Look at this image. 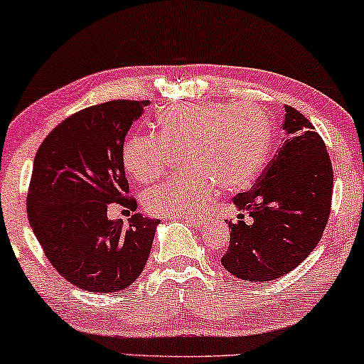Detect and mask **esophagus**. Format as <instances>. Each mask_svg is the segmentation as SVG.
<instances>
[{
	"mask_svg": "<svg viewBox=\"0 0 364 364\" xmlns=\"http://www.w3.org/2000/svg\"><path fill=\"white\" fill-rule=\"evenodd\" d=\"M185 220L186 223H190V225H193V227H201V225H203V222H205V218L203 216H186V218H183Z\"/></svg>",
	"mask_w": 364,
	"mask_h": 364,
	"instance_id": "1",
	"label": "esophagus"
}]
</instances>
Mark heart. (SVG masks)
<instances>
[{"label":"heart","instance_id":"heart-1","mask_svg":"<svg viewBox=\"0 0 364 364\" xmlns=\"http://www.w3.org/2000/svg\"><path fill=\"white\" fill-rule=\"evenodd\" d=\"M158 136L139 132L126 141L122 163L142 185L163 176L173 154L185 151L188 171L156 186L144 205L159 216H195L225 191L247 186L264 166L270 126L254 105L198 102L176 105L158 119Z\"/></svg>","mask_w":364,"mask_h":364}]
</instances>
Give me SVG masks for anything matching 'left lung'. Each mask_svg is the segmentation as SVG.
Here are the masks:
<instances>
[{
	"instance_id": "left-lung-1",
	"label": "left lung",
	"mask_w": 364,
	"mask_h": 364,
	"mask_svg": "<svg viewBox=\"0 0 364 364\" xmlns=\"http://www.w3.org/2000/svg\"><path fill=\"white\" fill-rule=\"evenodd\" d=\"M287 139L254 190L233 198L240 211L222 265L237 279L267 282L289 274L319 243L333 198V164L324 141L299 110L285 105ZM249 218L245 219V215Z\"/></svg>"
}]
</instances>
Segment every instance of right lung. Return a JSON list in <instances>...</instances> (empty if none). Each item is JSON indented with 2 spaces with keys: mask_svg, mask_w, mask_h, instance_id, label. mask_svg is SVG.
I'll return each instance as SVG.
<instances>
[{
  "mask_svg": "<svg viewBox=\"0 0 364 364\" xmlns=\"http://www.w3.org/2000/svg\"><path fill=\"white\" fill-rule=\"evenodd\" d=\"M148 100H110L60 122L41 142L26 198L30 227L53 269L77 287L127 289L148 262L159 220L132 215L127 227L107 218L126 198L124 139Z\"/></svg>",
  "mask_w": 364,
  "mask_h": 364,
  "instance_id": "obj_1",
  "label": "right lung"
}]
</instances>
